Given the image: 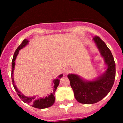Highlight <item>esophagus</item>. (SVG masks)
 <instances>
[{
  "instance_id": "1",
  "label": "esophagus",
  "mask_w": 123,
  "mask_h": 123,
  "mask_svg": "<svg viewBox=\"0 0 123 123\" xmlns=\"http://www.w3.org/2000/svg\"><path fill=\"white\" fill-rule=\"evenodd\" d=\"M70 69L69 68H68V67H66L64 69V70H63V71H64V72H65V73H68L70 71Z\"/></svg>"
}]
</instances>
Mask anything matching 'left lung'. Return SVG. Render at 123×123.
I'll return each instance as SVG.
<instances>
[{
	"instance_id": "obj_1",
	"label": "left lung",
	"mask_w": 123,
	"mask_h": 123,
	"mask_svg": "<svg viewBox=\"0 0 123 123\" xmlns=\"http://www.w3.org/2000/svg\"><path fill=\"white\" fill-rule=\"evenodd\" d=\"M93 40L107 65L105 71L92 80L72 73L68 75L76 99L83 104H93L102 100L110 92L115 80L116 65L111 50L98 36Z\"/></svg>"
}]
</instances>
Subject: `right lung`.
Wrapping results in <instances>:
<instances>
[{
  "label": "right lung",
  "instance_id": "obj_1",
  "mask_svg": "<svg viewBox=\"0 0 123 123\" xmlns=\"http://www.w3.org/2000/svg\"><path fill=\"white\" fill-rule=\"evenodd\" d=\"M29 43V40H28L27 39H24L23 40V42H22V43L18 46L17 49L15 50L14 54L13 55V58H12V74H11V76H12V85H13L15 91L17 93L18 95L19 96V97L20 98L22 101L25 103H27L28 104H30L31 106L34 108H38V109H45L51 106L52 105L54 104L55 102V97H54V93L55 92L59 84H60V79L63 76V74H61L60 76H58V78L55 79L53 80V83H54V86H53V91L51 93H50V95H48V96L43 98H39L37 99L36 98V96L34 97H26V96L22 94L21 92V91H19V90L17 88L16 85L15 84L14 80V77H13V74H14V70L15 68V61L17 57L18 53H19V50H21L22 49H23L24 47H25L26 45L28 44Z\"/></svg>",
  "mask_w": 123,
  "mask_h": 123
}]
</instances>
